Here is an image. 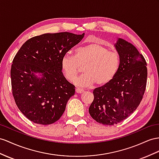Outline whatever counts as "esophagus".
I'll return each mask as SVG.
<instances>
[{
	"label": "esophagus",
	"mask_w": 159,
	"mask_h": 159,
	"mask_svg": "<svg viewBox=\"0 0 159 159\" xmlns=\"http://www.w3.org/2000/svg\"><path fill=\"white\" fill-rule=\"evenodd\" d=\"M84 91V89H80V88H76V93H82Z\"/></svg>",
	"instance_id": "34e87169"
}]
</instances>
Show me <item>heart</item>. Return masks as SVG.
Segmentation results:
<instances>
[{"mask_svg":"<svg viewBox=\"0 0 159 159\" xmlns=\"http://www.w3.org/2000/svg\"><path fill=\"white\" fill-rule=\"evenodd\" d=\"M60 64L65 78L70 81L78 74L79 66L84 64V73L73 83L78 87H87L95 83L103 85L111 81L118 70L120 56L103 45L92 43L77 48L75 56L70 52L65 53Z\"/></svg>","mask_w":159,"mask_h":159,"instance_id":"obj_1","label":"heart"}]
</instances>
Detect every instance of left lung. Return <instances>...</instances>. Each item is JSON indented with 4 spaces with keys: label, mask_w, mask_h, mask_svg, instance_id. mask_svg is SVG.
<instances>
[{
    "label": "left lung",
    "mask_w": 159,
    "mask_h": 159,
    "mask_svg": "<svg viewBox=\"0 0 159 159\" xmlns=\"http://www.w3.org/2000/svg\"><path fill=\"white\" fill-rule=\"evenodd\" d=\"M114 47L120 56L118 70L111 81L93 91L94 100L89 109L96 121L108 125L120 123L136 110L147 79L146 60L134 45L117 38Z\"/></svg>",
    "instance_id": "left-lung-1"
}]
</instances>
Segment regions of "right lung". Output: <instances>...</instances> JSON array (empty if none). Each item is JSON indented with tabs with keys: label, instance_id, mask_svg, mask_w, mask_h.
Wrapping results in <instances>:
<instances>
[{
	"label": "right lung",
	"instance_id": "1",
	"mask_svg": "<svg viewBox=\"0 0 159 159\" xmlns=\"http://www.w3.org/2000/svg\"><path fill=\"white\" fill-rule=\"evenodd\" d=\"M84 34H44L28 39L11 66L13 95L19 110L34 123L48 125L64 113L75 89L65 78L61 59Z\"/></svg>",
	"mask_w": 159,
	"mask_h": 159
}]
</instances>
